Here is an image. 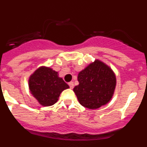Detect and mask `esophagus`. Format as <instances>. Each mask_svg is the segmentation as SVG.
Returning a JSON list of instances; mask_svg holds the SVG:
<instances>
[{
  "mask_svg": "<svg viewBox=\"0 0 147 147\" xmlns=\"http://www.w3.org/2000/svg\"><path fill=\"white\" fill-rule=\"evenodd\" d=\"M68 85H69L70 88H71V89H73V88H74V82H70L68 83Z\"/></svg>",
  "mask_w": 147,
  "mask_h": 147,
  "instance_id": "34e87169",
  "label": "esophagus"
}]
</instances>
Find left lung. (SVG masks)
Here are the masks:
<instances>
[{
    "mask_svg": "<svg viewBox=\"0 0 147 147\" xmlns=\"http://www.w3.org/2000/svg\"><path fill=\"white\" fill-rule=\"evenodd\" d=\"M79 85L74 88L79 102L88 109L99 108L110 102L116 85L113 70L96 59L78 74Z\"/></svg>",
    "mask_w": 147,
    "mask_h": 147,
    "instance_id": "8db88e82",
    "label": "left lung"
}]
</instances>
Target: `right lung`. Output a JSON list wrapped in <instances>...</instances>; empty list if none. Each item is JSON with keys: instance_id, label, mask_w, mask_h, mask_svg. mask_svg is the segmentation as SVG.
I'll list each match as a JSON object with an SVG mask.
<instances>
[{"instance_id": "right-lung-1", "label": "right lung", "mask_w": 147, "mask_h": 147, "mask_svg": "<svg viewBox=\"0 0 147 147\" xmlns=\"http://www.w3.org/2000/svg\"><path fill=\"white\" fill-rule=\"evenodd\" d=\"M30 92L42 106H51L58 101L59 95L64 90L69 88L58 72L50 67H39L28 80Z\"/></svg>"}]
</instances>
